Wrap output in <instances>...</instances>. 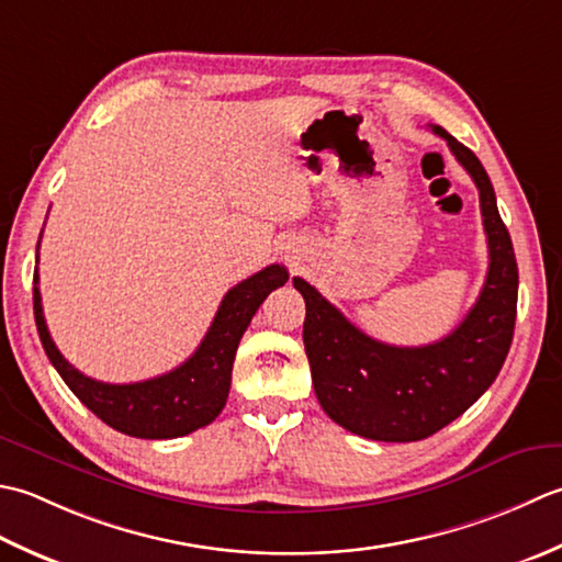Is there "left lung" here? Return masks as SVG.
<instances>
[{
	"label": "left lung",
	"instance_id": "left-lung-1",
	"mask_svg": "<svg viewBox=\"0 0 562 562\" xmlns=\"http://www.w3.org/2000/svg\"><path fill=\"white\" fill-rule=\"evenodd\" d=\"M431 131L473 177L487 235V277L463 323L434 345H383L311 283L293 279L305 297L303 341L319 405L339 427L373 441H419L461 417L497 378L517 323V259L487 171L441 125Z\"/></svg>",
	"mask_w": 562,
	"mask_h": 562
}]
</instances>
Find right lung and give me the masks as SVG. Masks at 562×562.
<instances>
[{
	"mask_svg": "<svg viewBox=\"0 0 562 562\" xmlns=\"http://www.w3.org/2000/svg\"><path fill=\"white\" fill-rule=\"evenodd\" d=\"M285 281H289L285 267L271 265L237 283L225 293L193 357L177 366L175 371L140 383H101L65 361L50 339L48 325H45L38 269L33 273V315H36L41 345L55 371L101 422L137 439H177L211 425L221 415L227 393H231L233 361L239 339L259 305L267 301V295Z\"/></svg>",
	"mask_w": 562,
	"mask_h": 562,
	"instance_id": "1",
	"label": "right lung"
}]
</instances>
